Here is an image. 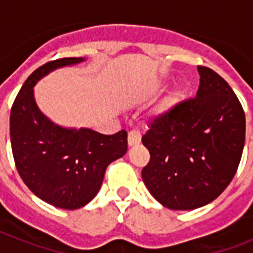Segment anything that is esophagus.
Instances as JSON below:
<instances>
[{
	"label": "esophagus",
	"instance_id": "1",
	"mask_svg": "<svg viewBox=\"0 0 253 253\" xmlns=\"http://www.w3.org/2000/svg\"><path fill=\"white\" fill-rule=\"evenodd\" d=\"M142 140V135H140V131L139 130H131L128 132V136H127V142H128V146H136Z\"/></svg>",
	"mask_w": 253,
	"mask_h": 253
}]
</instances>
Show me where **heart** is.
I'll return each instance as SVG.
<instances>
[{"mask_svg":"<svg viewBox=\"0 0 253 253\" xmlns=\"http://www.w3.org/2000/svg\"><path fill=\"white\" fill-rule=\"evenodd\" d=\"M176 101H177L176 95H170L166 102H164V105H163V110H168V109H170V107L176 103Z\"/></svg>","mask_w":253,"mask_h":253,"instance_id":"obj_1","label":"heart"}]
</instances>
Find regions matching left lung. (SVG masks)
<instances>
[{
	"label": "left lung",
	"instance_id": "obj_1",
	"mask_svg": "<svg viewBox=\"0 0 253 253\" xmlns=\"http://www.w3.org/2000/svg\"><path fill=\"white\" fill-rule=\"evenodd\" d=\"M198 73L196 97L156 117L142 138L151 155L143 181L172 210H193L218 198L243 154L246 114L239 99L212 69L200 65Z\"/></svg>",
	"mask_w": 253,
	"mask_h": 253
}]
</instances>
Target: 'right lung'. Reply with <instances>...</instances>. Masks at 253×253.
<instances>
[{"instance_id":"add662e5","label":"right lung","mask_w":253,"mask_h":253,"mask_svg":"<svg viewBox=\"0 0 253 253\" xmlns=\"http://www.w3.org/2000/svg\"><path fill=\"white\" fill-rule=\"evenodd\" d=\"M83 57L48 61L22 85L10 111L14 162L27 188L47 204L76 210L98 193L107 166L127 152V132L103 135L90 128H65L38 107L34 86L51 71L79 64Z\"/></svg>"}]
</instances>
